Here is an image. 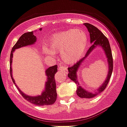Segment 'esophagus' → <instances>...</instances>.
<instances>
[{"instance_id": "34e87169", "label": "esophagus", "mask_w": 127, "mask_h": 127, "mask_svg": "<svg viewBox=\"0 0 127 127\" xmlns=\"http://www.w3.org/2000/svg\"><path fill=\"white\" fill-rule=\"evenodd\" d=\"M58 69L60 71H63V72H67V67H65L64 66H60L58 67Z\"/></svg>"}]
</instances>
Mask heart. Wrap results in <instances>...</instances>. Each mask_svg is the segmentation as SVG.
I'll list each match as a JSON object with an SVG mask.
<instances>
[{"label": "heart", "instance_id": "b5f03b06", "mask_svg": "<svg viewBox=\"0 0 127 127\" xmlns=\"http://www.w3.org/2000/svg\"><path fill=\"white\" fill-rule=\"evenodd\" d=\"M88 43L87 35L81 29H71L52 35L48 42L50 49L43 47L46 55L53 56L54 52H61V57L66 63L76 62L84 54Z\"/></svg>", "mask_w": 127, "mask_h": 127}]
</instances>
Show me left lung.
<instances>
[{
  "mask_svg": "<svg viewBox=\"0 0 127 127\" xmlns=\"http://www.w3.org/2000/svg\"><path fill=\"white\" fill-rule=\"evenodd\" d=\"M84 25L87 27L88 32H89L90 37V43H92V45L90 47L89 49L88 50L85 57L80 59L79 61H77L76 63L74 64L72 66L68 67L69 74L67 75H68V77L70 78L71 80L74 81L76 84L79 85V82H78L77 78V71L78 69L79 68V66H80L82 63L84 61L85 58L87 57L88 55L92 52V51L96 46L99 45L103 47L105 52V53H106V55L107 58V62H108L109 64V72L108 74H107V79H106V80L103 83V85L98 88V92H96L95 93H90V92H87L84 88H82V87H81L80 85H78L77 88V95L80 98H91L96 96L97 93L103 92L104 90L106 88V87H107L111 75H112V70H113V58H112V52H111L109 42L107 38L104 35L103 33L96 27L94 26L92 24L89 23H84Z\"/></svg>",
  "mask_w": 127,
  "mask_h": 127,
  "instance_id": "obj_1",
  "label": "left lung"
}]
</instances>
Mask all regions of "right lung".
<instances>
[{
    "label": "right lung",
    "mask_w": 127,
    "mask_h": 127,
    "mask_svg": "<svg viewBox=\"0 0 127 127\" xmlns=\"http://www.w3.org/2000/svg\"><path fill=\"white\" fill-rule=\"evenodd\" d=\"M40 30H42V28H40ZM36 42V37L34 35L33 31L26 32L23 34L18 40L17 41L15 45L13 47L10 54V75H11V79L13 82L15 84L16 87L17 85L15 84V82L12 77V69H11V63H12V57L13 53L16 49L21 47H25V46L29 45L34 43ZM57 65H55L53 66L48 67L46 70L45 73L47 76V82L45 84V89L42 92V95L37 96H28L26 94L23 93L19 88L17 87L18 90L20 93L22 95L26 100L28 101L30 103L34 104L37 105V106H47V105L53 104L56 101V98H57V93L56 90V82L55 79V75L58 71Z\"/></svg>",
    "instance_id": "right-lung-1"
}]
</instances>
